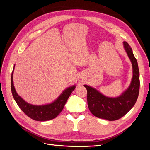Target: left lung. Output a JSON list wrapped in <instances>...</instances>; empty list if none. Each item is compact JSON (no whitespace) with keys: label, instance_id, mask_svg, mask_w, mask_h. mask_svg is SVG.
<instances>
[{"label":"left lung","instance_id":"obj_1","mask_svg":"<svg viewBox=\"0 0 150 150\" xmlns=\"http://www.w3.org/2000/svg\"><path fill=\"white\" fill-rule=\"evenodd\" d=\"M124 47L132 62L133 75L128 89L120 96L111 98L104 96L97 90L89 86H84L87 89L88 108L92 114L97 117L109 121H115L124 116L137 101L139 91V72L138 62L134 56L132 49L126 42Z\"/></svg>","mask_w":150,"mask_h":150}]
</instances>
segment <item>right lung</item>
I'll list each match as a JSON object with an SVG mask.
<instances>
[{"label": "right lung", "mask_w": 150, "mask_h": 150, "mask_svg": "<svg viewBox=\"0 0 150 150\" xmlns=\"http://www.w3.org/2000/svg\"><path fill=\"white\" fill-rule=\"evenodd\" d=\"M13 69L14 67L11 75V91L13 98L21 110L27 116L35 121H44L55 118L62 111L67 99L69 98L72 91L75 89V86L67 88L60 95V96L51 104L42 106L33 105L24 101L16 93L13 83L12 75Z\"/></svg>", "instance_id": "obj_1"}]
</instances>
